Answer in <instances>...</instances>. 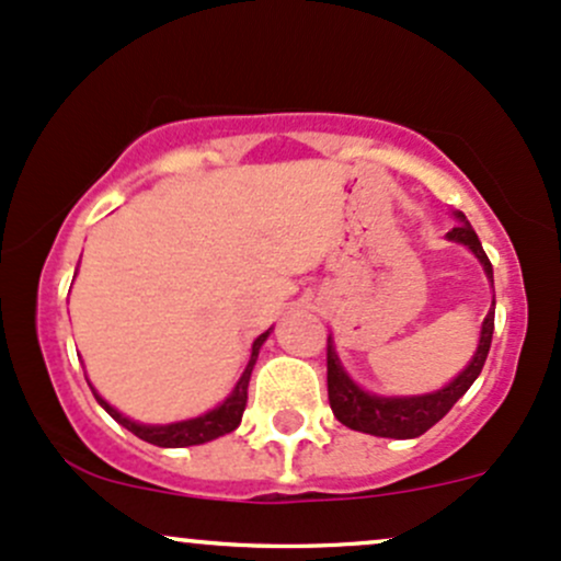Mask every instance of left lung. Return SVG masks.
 <instances>
[{
  "label": "left lung",
  "mask_w": 561,
  "mask_h": 561,
  "mask_svg": "<svg viewBox=\"0 0 561 561\" xmlns=\"http://www.w3.org/2000/svg\"><path fill=\"white\" fill-rule=\"evenodd\" d=\"M459 218L465 221V216L461 214ZM448 240L467 244V248L478 255L482 266H485L488 279L493 282L491 261H488L478 234H474V229L469 227L467 221L450 229ZM493 319H495V308H491L485 321H482L478 353H474V358L469 362L467 369L443 390L430 392V396H416V398H379V396H369V392H364L362 388H356V385L347 379L343 366L337 362V356H334L332 340H327V392H330V405L334 416H337L345 427L358 430V433L377 435V437H398V440H409V437L424 435L433 424L440 422L443 416L454 409V403L459 401V398L472 388L474 379H478L482 366H485L488 351H491Z\"/></svg>",
  "instance_id": "1"
}]
</instances>
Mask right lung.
Returning <instances> with one entry per match:
<instances>
[{
	"mask_svg": "<svg viewBox=\"0 0 561 561\" xmlns=\"http://www.w3.org/2000/svg\"><path fill=\"white\" fill-rule=\"evenodd\" d=\"M266 337H268V332H263V334H259V340H255V343H253V356H250L248 369H244V375L240 377V382H237L234 392H231V396L221 405H218V409L208 411V414H203V416H197V420L165 424V427H150V424H137V422L126 420L124 414H118V411H115L113 405H107L105 401H102V398L96 396L94 390L92 392H94L96 401H100L102 409H105L115 422L124 424L128 433H134L137 437H141V440L152 443V446H160V448L199 446V443H208V440H214V437H221V435L231 433V430L240 427L244 403H248L250 375H253L255 358H259V351H261L263 340H266Z\"/></svg>",
	"mask_w": 561,
	"mask_h": 561,
	"instance_id": "right-lung-1",
	"label": "right lung"
}]
</instances>
